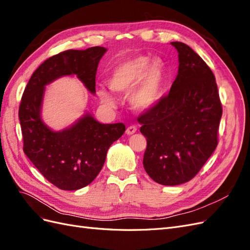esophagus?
Wrapping results in <instances>:
<instances>
[{"label": "esophagus", "mask_w": 250, "mask_h": 250, "mask_svg": "<svg viewBox=\"0 0 250 250\" xmlns=\"http://www.w3.org/2000/svg\"><path fill=\"white\" fill-rule=\"evenodd\" d=\"M137 126H134V125H130V126H128L127 127V129H126V133L128 134V135H131V134H133V133H135L137 132Z\"/></svg>", "instance_id": "obj_1"}]
</instances>
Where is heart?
Instances as JSON below:
<instances>
[{
  "mask_svg": "<svg viewBox=\"0 0 250 250\" xmlns=\"http://www.w3.org/2000/svg\"><path fill=\"white\" fill-rule=\"evenodd\" d=\"M166 80V67L161 59L151 62L150 58L139 56L119 63L108 78L109 87L120 95L131 93V105L138 110H148L160 101ZM99 97L108 107H116V98L105 88H100Z\"/></svg>",
  "mask_w": 250,
  "mask_h": 250,
  "instance_id": "obj_1",
  "label": "heart"
}]
</instances>
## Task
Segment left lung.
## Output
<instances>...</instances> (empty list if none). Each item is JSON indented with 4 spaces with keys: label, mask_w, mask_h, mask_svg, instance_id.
<instances>
[{
    "label": "left lung",
    "mask_w": 250,
    "mask_h": 250,
    "mask_svg": "<svg viewBox=\"0 0 250 250\" xmlns=\"http://www.w3.org/2000/svg\"><path fill=\"white\" fill-rule=\"evenodd\" d=\"M178 52V74L169 94L138 117L147 140L143 165L155 183L185 184L197 175L218 145L222 104L209 66L188 44Z\"/></svg>",
    "instance_id": "8db88e82"
}]
</instances>
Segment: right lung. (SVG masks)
<instances>
[{
    "label": "right lung",
    "instance_id": "1",
    "mask_svg": "<svg viewBox=\"0 0 250 250\" xmlns=\"http://www.w3.org/2000/svg\"><path fill=\"white\" fill-rule=\"evenodd\" d=\"M103 47L66 50L48 58L32 74L20 104L19 117L25 154L43 177L60 190L86 187L101 171L108 148L122 137L123 123L101 124L85 115L71 128L54 132L42 121L44 85L65 75H76L96 93V73Z\"/></svg>",
    "mask_w": 250,
    "mask_h": 250
}]
</instances>
